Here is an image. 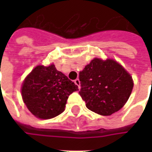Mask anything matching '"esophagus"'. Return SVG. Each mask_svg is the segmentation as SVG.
<instances>
[{"instance_id": "34e87169", "label": "esophagus", "mask_w": 152, "mask_h": 152, "mask_svg": "<svg viewBox=\"0 0 152 152\" xmlns=\"http://www.w3.org/2000/svg\"><path fill=\"white\" fill-rule=\"evenodd\" d=\"M75 84H76V86H78V87H79V88H80V81L79 79L75 80Z\"/></svg>"}]
</instances>
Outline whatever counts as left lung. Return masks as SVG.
<instances>
[{"instance_id":"left-lung-1","label":"left lung","mask_w":152,"mask_h":152,"mask_svg":"<svg viewBox=\"0 0 152 152\" xmlns=\"http://www.w3.org/2000/svg\"><path fill=\"white\" fill-rule=\"evenodd\" d=\"M80 95L87 108L111 115L126 103L134 87L130 74L113 59L95 58L80 72Z\"/></svg>"}]
</instances>
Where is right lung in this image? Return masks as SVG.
I'll use <instances>...</instances> for the list:
<instances>
[{
  "label": "right lung",
  "mask_w": 152,
  "mask_h": 152,
  "mask_svg": "<svg viewBox=\"0 0 152 152\" xmlns=\"http://www.w3.org/2000/svg\"><path fill=\"white\" fill-rule=\"evenodd\" d=\"M77 90L78 86L51 64L36 66L25 78L21 92L31 114L51 119L63 112L68 96Z\"/></svg>",
  "instance_id": "right-lung-1"
}]
</instances>
